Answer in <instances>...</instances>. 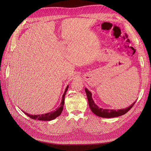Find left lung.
I'll use <instances>...</instances> for the list:
<instances>
[{
  "instance_id": "obj_1",
  "label": "left lung",
  "mask_w": 151,
  "mask_h": 151,
  "mask_svg": "<svg viewBox=\"0 0 151 151\" xmlns=\"http://www.w3.org/2000/svg\"><path fill=\"white\" fill-rule=\"evenodd\" d=\"M85 91L87 95V97H88V103L89 107L91 109L92 111L97 116L104 117V118H112L115 117H118L122 115L125 114L127 113L129 111L133 106V105L135 104L137 100L133 103V104L129 106V107L126 108L125 109H103L99 108L97 105L95 104L92 98V93L88 89L85 88Z\"/></svg>"
}]
</instances>
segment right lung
<instances>
[{
    "instance_id": "add662e5",
    "label": "right lung",
    "mask_w": 151,
    "mask_h": 151,
    "mask_svg": "<svg viewBox=\"0 0 151 151\" xmlns=\"http://www.w3.org/2000/svg\"><path fill=\"white\" fill-rule=\"evenodd\" d=\"M68 85L67 86V88L65 90L64 93L63 94V96L62 98V101L60 104V106L58 107L56 109L55 111H52L46 113V114H38V115H30V114H28L24 111H23V113H24L25 114H26L27 116H29V117H30L32 119H35V120H40V121H51L52 119H54L56 118L57 117L59 116L60 114H61L63 108V105H64V100H65V96L66 92L68 90Z\"/></svg>"
}]
</instances>
